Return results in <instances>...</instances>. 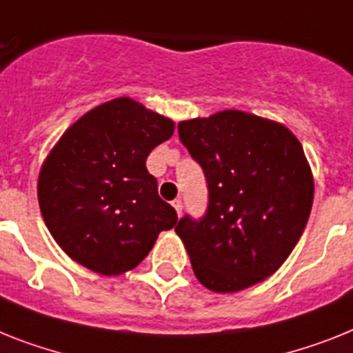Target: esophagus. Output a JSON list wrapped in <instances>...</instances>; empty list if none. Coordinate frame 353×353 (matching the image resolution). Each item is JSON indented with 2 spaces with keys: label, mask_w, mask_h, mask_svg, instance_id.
<instances>
[{
  "label": "esophagus",
  "mask_w": 353,
  "mask_h": 353,
  "mask_svg": "<svg viewBox=\"0 0 353 353\" xmlns=\"http://www.w3.org/2000/svg\"><path fill=\"white\" fill-rule=\"evenodd\" d=\"M172 206H174V208H176L177 215H181V213H183V203H181V199L172 201Z\"/></svg>",
  "instance_id": "34e87169"
}]
</instances>
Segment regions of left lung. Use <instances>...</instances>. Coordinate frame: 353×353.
Returning a JSON list of instances; mask_svg holds the SVG:
<instances>
[{"mask_svg":"<svg viewBox=\"0 0 353 353\" xmlns=\"http://www.w3.org/2000/svg\"><path fill=\"white\" fill-rule=\"evenodd\" d=\"M177 132L208 186L203 217L176 226L195 276L215 292L262 282L309 221L314 181L303 147L280 123L242 111L181 121Z\"/></svg>","mask_w":353,"mask_h":353,"instance_id":"8db88e82","label":"left lung"}]
</instances>
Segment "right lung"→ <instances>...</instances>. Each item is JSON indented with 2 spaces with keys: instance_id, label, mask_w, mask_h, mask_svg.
I'll use <instances>...</instances> for the list:
<instances>
[{
  "instance_id": "add662e5",
  "label": "right lung",
  "mask_w": 353,
  "mask_h": 353,
  "mask_svg": "<svg viewBox=\"0 0 353 353\" xmlns=\"http://www.w3.org/2000/svg\"><path fill=\"white\" fill-rule=\"evenodd\" d=\"M174 121L131 99L94 108L68 129L39 174V206L68 256L100 274H121L172 230L176 210L158 195L145 161Z\"/></svg>"
}]
</instances>
